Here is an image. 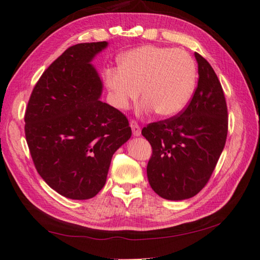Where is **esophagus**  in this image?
I'll list each match as a JSON object with an SVG mask.
<instances>
[{
    "mask_svg": "<svg viewBox=\"0 0 260 260\" xmlns=\"http://www.w3.org/2000/svg\"><path fill=\"white\" fill-rule=\"evenodd\" d=\"M129 126H131L132 131H133V135L134 136H140L141 135V127L139 126V124H137L135 120H131L129 121Z\"/></svg>",
    "mask_w": 260,
    "mask_h": 260,
    "instance_id": "esophagus-1",
    "label": "esophagus"
}]
</instances>
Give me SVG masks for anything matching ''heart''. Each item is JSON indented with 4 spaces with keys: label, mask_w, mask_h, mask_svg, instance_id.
<instances>
[{
    "label": "heart",
    "mask_w": 260,
    "mask_h": 260,
    "mask_svg": "<svg viewBox=\"0 0 260 260\" xmlns=\"http://www.w3.org/2000/svg\"><path fill=\"white\" fill-rule=\"evenodd\" d=\"M196 79V63L185 49L151 45L125 53L119 69L105 72L115 107L128 108L142 88V113L155 110L161 117L177 116L186 108L194 94Z\"/></svg>",
    "instance_id": "heart-1"
}]
</instances>
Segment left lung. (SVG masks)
<instances>
[{"label":"left lung","mask_w":260,"mask_h":260,"mask_svg":"<svg viewBox=\"0 0 260 260\" xmlns=\"http://www.w3.org/2000/svg\"><path fill=\"white\" fill-rule=\"evenodd\" d=\"M198 83L179 115L142 129L152 156L147 179L157 195L187 200L205 187L215 169L228 135V108L222 85L212 66L198 53Z\"/></svg>","instance_id":"1"}]
</instances>
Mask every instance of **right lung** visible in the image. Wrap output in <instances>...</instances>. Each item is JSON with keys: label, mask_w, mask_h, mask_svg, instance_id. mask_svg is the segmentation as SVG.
Masks as SVG:
<instances>
[{"label": "right lung", "mask_w": 260, "mask_h": 260, "mask_svg": "<svg viewBox=\"0 0 260 260\" xmlns=\"http://www.w3.org/2000/svg\"><path fill=\"white\" fill-rule=\"evenodd\" d=\"M107 45L66 49L40 76L25 110V140L36 169L71 200H89L103 189L111 157L132 136L126 116L99 100L103 82L91 60Z\"/></svg>", "instance_id": "right-lung-1"}]
</instances>
